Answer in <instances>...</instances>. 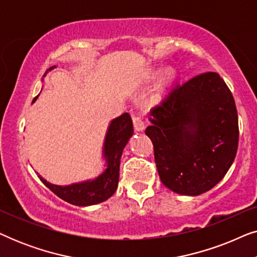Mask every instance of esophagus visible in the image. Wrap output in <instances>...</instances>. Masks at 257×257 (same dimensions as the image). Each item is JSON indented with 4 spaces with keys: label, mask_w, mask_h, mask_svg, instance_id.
Returning a JSON list of instances; mask_svg holds the SVG:
<instances>
[{
    "label": "esophagus",
    "mask_w": 257,
    "mask_h": 257,
    "mask_svg": "<svg viewBox=\"0 0 257 257\" xmlns=\"http://www.w3.org/2000/svg\"><path fill=\"white\" fill-rule=\"evenodd\" d=\"M133 126H135L136 131H143L144 130V120L140 115H133Z\"/></svg>",
    "instance_id": "obj_1"
}]
</instances>
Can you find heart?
<instances>
[{
  "label": "heart",
  "instance_id": "obj_1",
  "mask_svg": "<svg viewBox=\"0 0 257 257\" xmlns=\"http://www.w3.org/2000/svg\"><path fill=\"white\" fill-rule=\"evenodd\" d=\"M173 71H168L167 73H166V77H165V80L164 82L165 83H168V82H171L172 80V78H173Z\"/></svg>",
  "mask_w": 257,
  "mask_h": 257
}]
</instances>
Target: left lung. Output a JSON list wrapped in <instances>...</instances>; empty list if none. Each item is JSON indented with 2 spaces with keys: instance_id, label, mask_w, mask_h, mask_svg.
Returning <instances> with one entry per match:
<instances>
[{
  "instance_id": "1",
  "label": "left lung",
  "mask_w": 257,
  "mask_h": 257,
  "mask_svg": "<svg viewBox=\"0 0 257 257\" xmlns=\"http://www.w3.org/2000/svg\"><path fill=\"white\" fill-rule=\"evenodd\" d=\"M150 114L145 133L167 188L195 196L222 180L237 152L238 120L233 94L219 73L179 84Z\"/></svg>"
}]
</instances>
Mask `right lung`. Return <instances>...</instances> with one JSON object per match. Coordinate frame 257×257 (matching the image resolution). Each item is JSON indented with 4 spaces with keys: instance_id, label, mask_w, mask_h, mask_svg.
<instances>
[{
    "instance_id": "obj_1",
    "label": "right lung",
    "mask_w": 257,
    "mask_h": 257,
    "mask_svg": "<svg viewBox=\"0 0 257 257\" xmlns=\"http://www.w3.org/2000/svg\"><path fill=\"white\" fill-rule=\"evenodd\" d=\"M54 68L56 66H51L50 70ZM37 97L34 98L33 103ZM132 135L133 125L131 115L128 113L121 114L120 117L111 121L105 137L103 151L104 158L106 159V170L93 180L68 186H57L48 182L41 175H38V178L58 198L72 205L91 206L103 202L111 198L118 187L119 165H120L122 150Z\"/></svg>"
}]
</instances>
